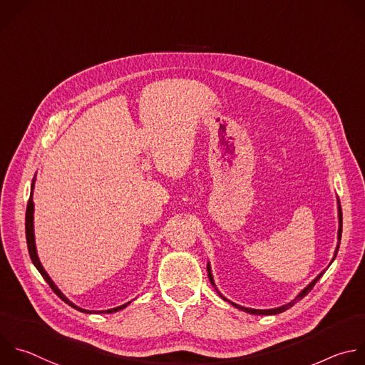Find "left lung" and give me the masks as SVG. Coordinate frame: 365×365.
I'll use <instances>...</instances> for the list:
<instances>
[{
  "mask_svg": "<svg viewBox=\"0 0 365 365\" xmlns=\"http://www.w3.org/2000/svg\"><path fill=\"white\" fill-rule=\"evenodd\" d=\"M338 217H339V229H338V245H336V250H335V254H334V258H332V261L335 259V257H336V254H338V250H339V244H341V233H342V210H341V203H339V199H338ZM331 261V262H332ZM324 274V272H322ZM322 274H319L304 291H301L299 292V295L294 299V301H291L289 304H287V305H282V307H279V308H274V309H252V308H245V307H240V305H237V304H233L232 301H227L219 291H217V294L225 299V301H227V302H230L233 307H236V308H239V309H242V311H245V312H250V314H254V315H275V314H279V312H284V311H287V309H289L295 302H298V301H301L305 295H308L309 292H311V289L314 288V285L317 284V281L322 277ZM207 277H209V281H210V284L215 287V282H213V278H212V274H210V267H209V264H207Z\"/></svg>",
  "mask_w": 365,
  "mask_h": 365,
  "instance_id": "left-lung-1",
  "label": "left lung"
}]
</instances>
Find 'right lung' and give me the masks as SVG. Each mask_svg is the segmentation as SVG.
Wrapping results in <instances>:
<instances>
[{
	"label": "right lung",
	"mask_w": 365,
	"mask_h": 365,
	"mask_svg": "<svg viewBox=\"0 0 365 365\" xmlns=\"http://www.w3.org/2000/svg\"><path fill=\"white\" fill-rule=\"evenodd\" d=\"M33 187H34V185L31 186V196H30V199H29V203H27V212H26V237H27V248H29V254H30V258H31V261H33V264H34V267L40 271V274L43 275V278L46 279V282L50 285V288L66 302V304H68L70 307H73L74 309H78V311H81V312H88L87 309H81V308H78L77 305H74L73 302H70L61 292H60V289L56 287V284L51 281V278L47 275V272L44 271V268L41 267V264H40V259H38V257H37V251H36V240H34V225H33V213H34V203H33ZM130 302H128V304H125V305H120V307H115V308H113V309H107V311H101V312H106V314H110V312H115V311H118V309H123V308H126L128 305H129Z\"/></svg>",
	"instance_id": "1"
}]
</instances>
